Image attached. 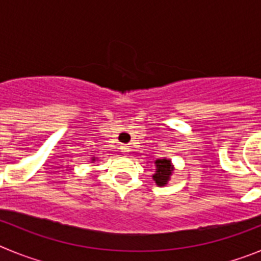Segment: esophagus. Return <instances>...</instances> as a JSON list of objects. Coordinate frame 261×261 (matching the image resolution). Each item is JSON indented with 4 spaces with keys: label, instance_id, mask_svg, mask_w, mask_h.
Wrapping results in <instances>:
<instances>
[{
    "label": "esophagus",
    "instance_id": "34e87169",
    "mask_svg": "<svg viewBox=\"0 0 261 261\" xmlns=\"http://www.w3.org/2000/svg\"><path fill=\"white\" fill-rule=\"evenodd\" d=\"M120 150H121L123 154H128L129 151H130V149H129V146H126V145H123V146L120 147Z\"/></svg>",
    "mask_w": 261,
    "mask_h": 261
}]
</instances>
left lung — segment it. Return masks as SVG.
<instances>
[{
    "instance_id": "left-lung-1",
    "label": "left lung",
    "mask_w": 261,
    "mask_h": 261,
    "mask_svg": "<svg viewBox=\"0 0 261 261\" xmlns=\"http://www.w3.org/2000/svg\"><path fill=\"white\" fill-rule=\"evenodd\" d=\"M155 172L153 174V180L158 187H165L171 179L172 174H174V165H172L171 159L162 158V159H155Z\"/></svg>"
}]
</instances>
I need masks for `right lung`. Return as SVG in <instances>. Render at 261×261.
Segmentation results:
<instances>
[{"instance_id":"obj_1","label":"right lung","mask_w":261,"mask_h":261,"mask_svg":"<svg viewBox=\"0 0 261 261\" xmlns=\"http://www.w3.org/2000/svg\"><path fill=\"white\" fill-rule=\"evenodd\" d=\"M95 159H96L95 156H93V158H91V161H93V162H95Z\"/></svg>"}]
</instances>
